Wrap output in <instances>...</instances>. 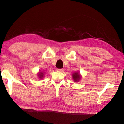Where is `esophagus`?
I'll return each mask as SVG.
<instances>
[{
	"instance_id": "34e87169",
	"label": "esophagus",
	"mask_w": 124,
	"mask_h": 124,
	"mask_svg": "<svg viewBox=\"0 0 124 124\" xmlns=\"http://www.w3.org/2000/svg\"><path fill=\"white\" fill-rule=\"evenodd\" d=\"M57 70L60 71V72H62L63 71V69H57Z\"/></svg>"
}]
</instances>
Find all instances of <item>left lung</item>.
Wrapping results in <instances>:
<instances>
[{"instance_id": "obj_1", "label": "left lung", "mask_w": 124, "mask_h": 124, "mask_svg": "<svg viewBox=\"0 0 124 124\" xmlns=\"http://www.w3.org/2000/svg\"><path fill=\"white\" fill-rule=\"evenodd\" d=\"M72 77H73V78L74 79L75 82L78 81V80H80V78L79 74H78L77 72L73 73V76H72Z\"/></svg>"}]
</instances>
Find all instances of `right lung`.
<instances>
[{
    "label": "right lung",
    "instance_id": "1",
    "mask_svg": "<svg viewBox=\"0 0 124 124\" xmlns=\"http://www.w3.org/2000/svg\"><path fill=\"white\" fill-rule=\"evenodd\" d=\"M39 78H42L43 77V73L42 72H40V74H39Z\"/></svg>",
    "mask_w": 124,
    "mask_h": 124
}]
</instances>
